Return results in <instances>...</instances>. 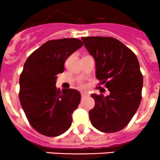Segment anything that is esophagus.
<instances>
[{"mask_svg": "<svg viewBox=\"0 0 160 160\" xmlns=\"http://www.w3.org/2000/svg\"><path fill=\"white\" fill-rule=\"evenodd\" d=\"M81 95H82V98H85V97H87V96H88V94L86 92H82Z\"/></svg>", "mask_w": 160, "mask_h": 160, "instance_id": "1", "label": "esophagus"}]
</instances>
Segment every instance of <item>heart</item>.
I'll list each match as a JSON object with an SVG mask.
<instances>
[{
  "label": "heart",
  "instance_id": "heart-1",
  "mask_svg": "<svg viewBox=\"0 0 160 160\" xmlns=\"http://www.w3.org/2000/svg\"><path fill=\"white\" fill-rule=\"evenodd\" d=\"M80 86H81V87H84V85H83V84H82H82H80Z\"/></svg>",
  "mask_w": 160,
  "mask_h": 160
}]
</instances>
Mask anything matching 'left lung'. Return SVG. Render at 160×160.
I'll return each instance as SVG.
<instances>
[{
    "label": "left lung",
    "instance_id": "1",
    "mask_svg": "<svg viewBox=\"0 0 160 160\" xmlns=\"http://www.w3.org/2000/svg\"><path fill=\"white\" fill-rule=\"evenodd\" d=\"M95 61L96 78L110 94H91L95 106L89 111L94 128L113 133L123 129L135 115L142 98V75L136 55L114 38H82Z\"/></svg>",
    "mask_w": 160,
    "mask_h": 160
}]
</instances>
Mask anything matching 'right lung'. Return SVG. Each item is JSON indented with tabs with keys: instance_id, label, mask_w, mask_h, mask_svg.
I'll return each instance as SVG.
<instances>
[{
	"instance_id": "1",
	"label": "right lung",
	"mask_w": 160,
	"mask_h": 160,
	"mask_svg": "<svg viewBox=\"0 0 160 160\" xmlns=\"http://www.w3.org/2000/svg\"><path fill=\"white\" fill-rule=\"evenodd\" d=\"M77 38H62L44 43L29 55L20 75L19 99L29 123L46 136L62 135L70 128L72 114L81 94L74 89L56 88L57 74L63 73L66 59L81 48Z\"/></svg>"
}]
</instances>
